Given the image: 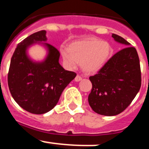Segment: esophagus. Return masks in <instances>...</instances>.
<instances>
[{
    "instance_id": "obj_1",
    "label": "esophagus",
    "mask_w": 149,
    "mask_h": 149,
    "mask_svg": "<svg viewBox=\"0 0 149 149\" xmlns=\"http://www.w3.org/2000/svg\"><path fill=\"white\" fill-rule=\"evenodd\" d=\"M81 80H82V78L80 76H79V75H77V76H76V78H75V81H76V82H78V81H80Z\"/></svg>"
}]
</instances>
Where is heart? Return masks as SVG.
<instances>
[{
  "instance_id": "1",
  "label": "heart",
  "mask_w": 149,
  "mask_h": 149,
  "mask_svg": "<svg viewBox=\"0 0 149 149\" xmlns=\"http://www.w3.org/2000/svg\"><path fill=\"white\" fill-rule=\"evenodd\" d=\"M113 52V48L107 41L93 37L70 43L68 49L60 50L66 65L76 68L81 63L82 70L86 74L98 73L107 63Z\"/></svg>"
}]
</instances>
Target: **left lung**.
Here are the masks:
<instances>
[{
  "label": "left lung",
  "mask_w": 149,
  "mask_h": 149,
  "mask_svg": "<svg viewBox=\"0 0 149 149\" xmlns=\"http://www.w3.org/2000/svg\"><path fill=\"white\" fill-rule=\"evenodd\" d=\"M116 42L125 46L98 72L89 77L92 88L89 104L97 113L115 116L126 109L139 92L141 73L138 52L122 37L112 34Z\"/></svg>",
  "instance_id": "left-lung-1"
}]
</instances>
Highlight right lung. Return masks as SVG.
<instances>
[{"mask_svg":"<svg viewBox=\"0 0 149 149\" xmlns=\"http://www.w3.org/2000/svg\"><path fill=\"white\" fill-rule=\"evenodd\" d=\"M47 32L30 35L17 45L11 60L8 84L11 96L21 108L34 114L51 111L58 102L65 88L76 73L65 70L59 63L58 50L47 43ZM36 44L47 51L43 61L29 57V49Z\"/></svg>","mask_w":149,"mask_h":149,"instance_id":"add662e5","label":"right lung"}]
</instances>
